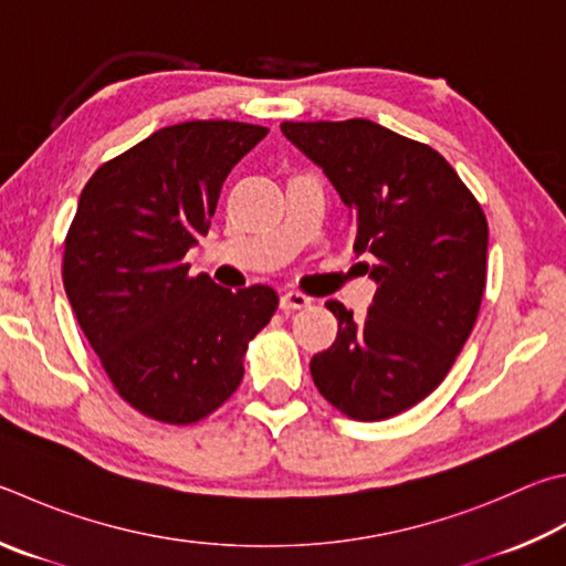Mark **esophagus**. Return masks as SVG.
<instances>
[{"label":"esophagus","mask_w":566,"mask_h":566,"mask_svg":"<svg viewBox=\"0 0 566 566\" xmlns=\"http://www.w3.org/2000/svg\"><path fill=\"white\" fill-rule=\"evenodd\" d=\"M312 300L302 292H284L280 296V310L282 312H292V310H304V306H310Z\"/></svg>","instance_id":"obj_1"}]
</instances>
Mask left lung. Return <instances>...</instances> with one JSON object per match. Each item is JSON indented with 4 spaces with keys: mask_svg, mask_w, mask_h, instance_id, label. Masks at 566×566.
<instances>
[{
    "mask_svg": "<svg viewBox=\"0 0 566 566\" xmlns=\"http://www.w3.org/2000/svg\"><path fill=\"white\" fill-rule=\"evenodd\" d=\"M282 133L334 185L376 282L364 322L326 302L338 334L312 378L348 418H390L440 386L475 326L488 220L440 153L374 120H286Z\"/></svg>",
    "mask_w": 566,
    "mask_h": 566,
    "instance_id": "left-lung-1",
    "label": "left lung"
}]
</instances>
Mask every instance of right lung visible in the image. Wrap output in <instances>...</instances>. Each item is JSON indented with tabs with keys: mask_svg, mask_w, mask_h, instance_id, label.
Returning a JSON list of instances; mask_svg holds the SVG:
<instances>
[{
	"mask_svg": "<svg viewBox=\"0 0 566 566\" xmlns=\"http://www.w3.org/2000/svg\"><path fill=\"white\" fill-rule=\"evenodd\" d=\"M266 136L234 120L160 128L101 166L78 198L64 286L113 386L163 423H195L240 386L242 354L270 324L276 292H230L190 276L224 178Z\"/></svg>",
	"mask_w": 566,
	"mask_h": 566,
	"instance_id": "right-lung-1",
	"label": "right lung"
}]
</instances>
